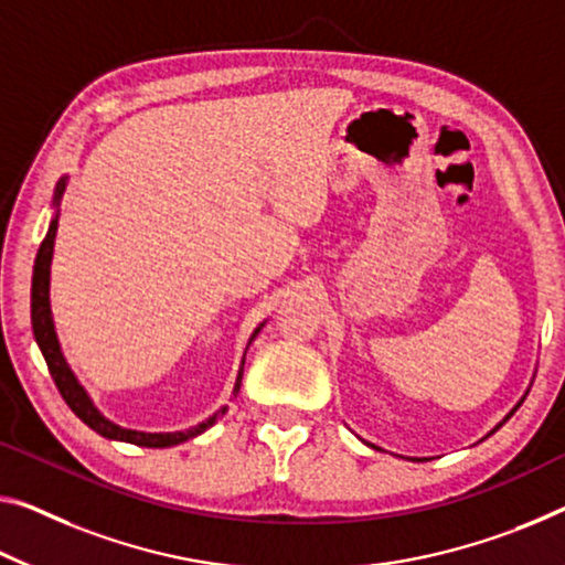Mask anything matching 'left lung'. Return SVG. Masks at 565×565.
I'll list each match as a JSON object with an SVG mask.
<instances>
[{"label":"left lung","mask_w":565,"mask_h":565,"mask_svg":"<svg viewBox=\"0 0 565 565\" xmlns=\"http://www.w3.org/2000/svg\"><path fill=\"white\" fill-rule=\"evenodd\" d=\"M518 406H520V404H518ZM518 406H515V409H513V412H510V414H508V416H505V419H502V422H508V419H510V416H513V414H515V412H518ZM502 422H500V424H498V427H494V429H492V431H498V429H500V427H502ZM492 431H490V434H492ZM369 447H373V445H369ZM376 449H379V447H376Z\"/></svg>","instance_id":"obj_1"}]
</instances>
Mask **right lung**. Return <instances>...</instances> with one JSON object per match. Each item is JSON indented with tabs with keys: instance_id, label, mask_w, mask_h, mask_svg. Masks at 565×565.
<instances>
[{
	"instance_id": "add662e5",
	"label": "right lung",
	"mask_w": 565,
	"mask_h": 565,
	"mask_svg": "<svg viewBox=\"0 0 565 565\" xmlns=\"http://www.w3.org/2000/svg\"><path fill=\"white\" fill-rule=\"evenodd\" d=\"M65 184H67V177H63V179L57 181L55 199H52V204H55V206H60V199H63ZM55 234H57V212H55V216H52L50 230H47L45 239H42V245H40L38 259H34V270H32V333H34V341H38V345H40L42 355H45L50 376H52V381H55L60 396L65 398V404L75 412L77 419H83L93 431H98L100 437L131 441V445L153 447V449L181 445V441L192 439V437H196V434H202L204 429H210L212 424L220 419L224 412H227V406H222V409L216 412L214 416H210V419L202 422V424H196V427H192V429L167 431V434L124 429V427H118V424L108 422L106 416H103L98 409H95V404L90 402V396L85 394V388L77 384L75 373L71 371V366H67L65 355H63V351H60V343H57L55 323H52V310H50V265H52V247H55ZM259 328H263V326H259ZM259 328L253 333V338H249V343L255 341V335L259 333ZM242 371H245V361H242L239 373H237V384H234V396H237V392H239Z\"/></svg>"
}]
</instances>
